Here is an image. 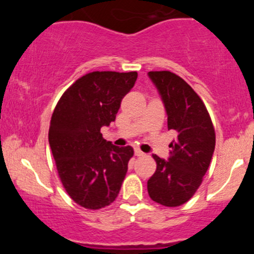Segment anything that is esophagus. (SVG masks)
<instances>
[{
    "label": "esophagus",
    "mask_w": 254,
    "mask_h": 254,
    "mask_svg": "<svg viewBox=\"0 0 254 254\" xmlns=\"http://www.w3.org/2000/svg\"><path fill=\"white\" fill-rule=\"evenodd\" d=\"M135 155H136L137 157H142V156H144L145 154L143 153V151H141L139 149H135Z\"/></svg>",
    "instance_id": "34e87169"
}]
</instances>
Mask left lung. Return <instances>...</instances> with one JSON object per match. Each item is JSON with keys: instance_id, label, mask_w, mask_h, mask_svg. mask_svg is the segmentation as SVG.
I'll use <instances>...</instances> for the list:
<instances>
[{"instance_id": "8db88e82", "label": "left lung", "mask_w": 254, "mask_h": 254, "mask_svg": "<svg viewBox=\"0 0 254 254\" xmlns=\"http://www.w3.org/2000/svg\"><path fill=\"white\" fill-rule=\"evenodd\" d=\"M148 76L165 105L168 130L177 132L168 160L153 155L156 171L148 180V193L161 205L179 206L202 184L215 150V129L202 99L182 77L171 71Z\"/></svg>"}]
</instances>
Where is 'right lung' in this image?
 <instances>
[{
  "label": "right lung",
  "mask_w": 254,
  "mask_h": 254,
  "mask_svg": "<svg viewBox=\"0 0 254 254\" xmlns=\"http://www.w3.org/2000/svg\"><path fill=\"white\" fill-rule=\"evenodd\" d=\"M136 80V71L89 72L63 93L52 113L49 143L58 176L71 199L86 209L110 205L121 190L133 149L113 145L100 129L115 122Z\"/></svg>",
  "instance_id": "right-lung-1"
}]
</instances>
